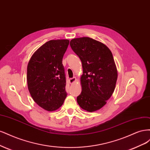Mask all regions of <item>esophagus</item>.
Listing matches in <instances>:
<instances>
[{"mask_svg": "<svg viewBox=\"0 0 150 150\" xmlns=\"http://www.w3.org/2000/svg\"><path fill=\"white\" fill-rule=\"evenodd\" d=\"M76 81V79L75 78V77H74V78L69 79V82H70V84H73L74 83H75Z\"/></svg>", "mask_w": 150, "mask_h": 150, "instance_id": "obj_1", "label": "esophagus"}]
</instances>
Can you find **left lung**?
Returning a JSON list of instances; mask_svg holds the SVG:
<instances>
[{"mask_svg":"<svg viewBox=\"0 0 150 150\" xmlns=\"http://www.w3.org/2000/svg\"><path fill=\"white\" fill-rule=\"evenodd\" d=\"M70 47L81 61V92L76 101L88 112L102 108L112 95L118 71L112 52L104 43L90 37L70 40Z\"/></svg>","mask_w":150,"mask_h":150,"instance_id":"1","label":"left lung"}]
</instances>
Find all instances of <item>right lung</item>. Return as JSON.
Masks as SVG:
<instances>
[{"label": "right lung", "mask_w": 150, "mask_h": 150, "mask_svg": "<svg viewBox=\"0 0 150 150\" xmlns=\"http://www.w3.org/2000/svg\"><path fill=\"white\" fill-rule=\"evenodd\" d=\"M69 42L67 39L47 42L34 52L27 65L30 94L38 106L49 112L59 109L67 97L62 59Z\"/></svg>", "instance_id": "add662e5"}]
</instances>
